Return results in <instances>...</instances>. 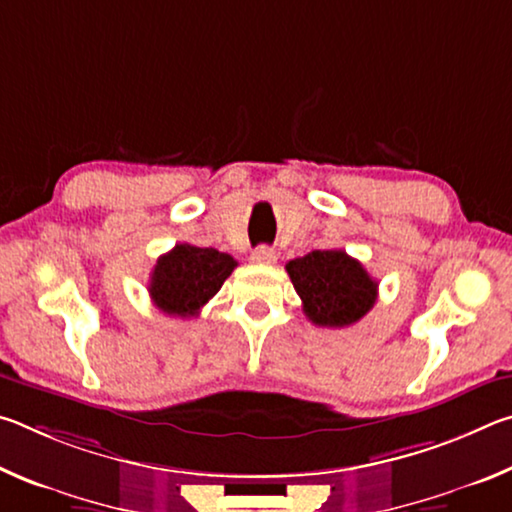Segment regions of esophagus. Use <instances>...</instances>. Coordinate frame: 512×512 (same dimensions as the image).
I'll use <instances>...</instances> for the list:
<instances>
[{
    "instance_id": "34e87169",
    "label": "esophagus",
    "mask_w": 512,
    "mask_h": 512,
    "mask_svg": "<svg viewBox=\"0 0 512 512\" xmlns=\"http://www.w3.org/2000/svg\"><path fill=\"white\" fill-rule=\"evenodd\" d=\"M255 264H273L275 262V250L271 246H259L253 250V255H250Z\"/></svg>"
}]
</instances>
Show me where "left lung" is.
<instances>
[{
  "instance_id": "obj_1",
  "label": "left lung",
  "mask_w": 512,
  "mask_h": 512,
  "mask_svg": "<svg viewBox=\"0 0 512 512\" xmlns=\"http://www.w3.org/2000/svg\"><path fill=\"white\" fill-rule=\"evenodd\" d=\"M287 273L302 311L318 327L354 325L377 300V282L345 250H311L291 259Z\"/></svg>"
}]
</instances>
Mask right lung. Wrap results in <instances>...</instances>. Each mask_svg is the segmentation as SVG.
<instances>
[{
  "label": "right lung",
  "instance_id": "obj_1",
  "mask_svg": "<svg viewBox=\"0 0 512 512\" xmlns=\"http://www.w3.org/2000/svg\"><path fill=\"white\" fill-rule=\"evenodd\" d=\"M237 262L216 248L176 244L158 257L149 280L153 305L169 316H196L235 271Z\"/></svg>",
  "mask_w": 512,
  "mask_h": 512
}]
</instances>
